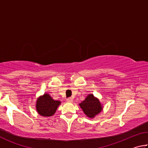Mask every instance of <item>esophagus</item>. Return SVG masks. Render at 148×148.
Returning <instances> with one entry per match:
<instances>
[{"mask_svg":"<svg viewBox=\"0 0 148 148\" xmlns=\"http://www.w3.org/2000/svg\"><path fill=\"white\" fill-rule=\"evenodd\" d=\"M66 101L68 102H73V99H72V98H71V97H70V98H68L66 99Z\"/></svg>","mask_w":148,"mask_h":148,"instance_id":"esophagus-1","label":"esophagus"}]
</instances>
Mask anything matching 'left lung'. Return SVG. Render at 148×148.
Returning a JSON list of instances; mask_svg holds the SVG:
<instances>
[{
    "label": "left lung",
    "mask_w": 148,
    "mask_h": 148,
    "mask_svg": "<svg viewBox=\"0 0 148 148\" xmlns=\"http://www.w3.org/2000/svg\"><path fill=\"white\" fill-rule=\"evenodd\" d=\"M79 105L83 110L85 114L91 118L94 117L99 112H101L102 108L99 99L95 98L92 94L89 95L86 99Z\"/></svg>",
    "instance_id": "left-lung-1"
}]
</instances>
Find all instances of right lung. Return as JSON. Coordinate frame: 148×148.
Segmentation results:
<instances>
[{"instance_id": "obj_1", "label": "right lung", "mask_w": 148, "mask_h": 148, "mask_svg": "<svg viewBox=\"0 0 148 148\" xmlns=\"http://www.w3.org/2000/svg\"><path fill=\"white\" fill-rule=\"evenodd\" d=\"M61 102L55 101L48 94H44L36 101V110L40 115L44 117L53 116Z\"/></svg>"}]
</instances>
